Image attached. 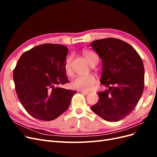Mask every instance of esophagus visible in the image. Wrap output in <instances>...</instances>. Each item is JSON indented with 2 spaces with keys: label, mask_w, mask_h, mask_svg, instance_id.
I'll return each mask as SVG.
<instances>
[{
  "label": "esophagus",
  "mask_w": 157,
  "mask_h": 157,
  "mask_svg": "<svg viewBox=\"0 0 157 157\" xmlns=\"http://www.w3.org/2000/svg\"><path fill=\"white\" fill-rule=\"evenodd\" d=\"M80 92H81L82 94H84V95H88V94H89L88 92H87V91H84V90H80Z\"/></svg>",
  "instance_id": "1"
}]
</instances>
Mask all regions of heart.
Masks as SVG:
<instances>
[{
	"mask_svg": "<svg viewBox=\"0 0 157 157\" xmlns=\"http://www.w3.org/2000/svg\"><path fill=\"white\" fill-rule=\"evenodd\" d=\"M82 54L88 61V63L91 66H95L98 63V56L94 54V52L88 50H84L82 52ZM71 62H72V57L69 56L66 59L65 62V70L66 73L68 75H71L73 74ZM96 82V77L92 74L84 76L80 75L77 76L73 80L72 82H71V86L75 89L84 90V91H89L94 88Z\"/></svg>",
	"mask_w": 157,
	"mask_h": 157,
	"instance_id": "1",
	"label": "heart"
}]
</instances>
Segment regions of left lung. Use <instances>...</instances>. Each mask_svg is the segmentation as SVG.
I'll use <instances>...</instances> for the list:
<instances>
[{
    "label": "left lung",
    "mask_w": 157,
    "mask_h": 157,
    "mask_svg": "<svg viewBox=\"0 0 157 157\" xmlns=\"http://www.w3.org/2000/svg\"><path fill=\"white\" fill-rule=\"evenodd\" d=\"M90 46L102 59L101 83L92 110L109 122H117L134 110L144 89V66L140 56L127 42L115 38L94 40Z\"/></svg>",
    "instance_id": "1"
}]
</instances>
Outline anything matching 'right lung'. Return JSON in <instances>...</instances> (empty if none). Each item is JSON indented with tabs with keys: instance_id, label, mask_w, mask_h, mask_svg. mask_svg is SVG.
<instances>
[{
	"instance_id": "add662e5",
	"label": "right lung",
	"mask_w": 157,
	"mask_h": 157,
	"mask_svg": "<svg viewBox=\"0 0 157 157\" xmlns=\"http://www.w3.org/2000/svg\"><path fill=\"white\" fill-rule=\"evenodd\" d=\"M67 47L43 44L23 53L13 69L19 100L33 117L50 121L63 113L77 92L65 89L67 83L65 62Z\"/></svg>"
}]
</instances>
